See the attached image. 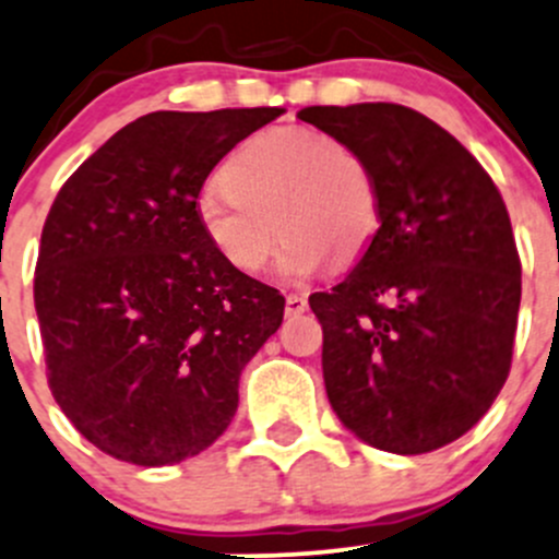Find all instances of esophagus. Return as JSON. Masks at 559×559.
<instances>
[{
	"mask_svg": "<svg viewBox=\"0 0 559 559\" xmlns=\"http://www.w3.org/2000/svg\"><path fill=\"white\" fill-rule=\"evenodd\" d=\"M307 307H309V301H307V296H304V293H287L285 312L290 314V318H296V314H304V312H307Z\"/></svg>",
	"mask_w": 559,
	"mask_h": 559,
	"instance_id": "34e87169",
	"label": "esophagus"
}]
</instances>
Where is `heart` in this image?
<instances>
[{
  "mask_svg": "<svg viewBox=\"0 0 559 559\" xmlns=\"http://www.w3.org/2000/svg\"><path fill=\"white\" fill-rule=\"evenodd\" d=\"M221 188L195 199V223L223 263L258 274L282 234L277 272L301 282L333 258L349 266L382 226L371 164L355 147L312 129H266L221 169ZM278 228L274 229L273 226Z\"/></svg>",
  "mask_w": 559,
  "mask_h": 559,
  "instance_id": "heart-1",
  "label": "heart"
}]
</instances>
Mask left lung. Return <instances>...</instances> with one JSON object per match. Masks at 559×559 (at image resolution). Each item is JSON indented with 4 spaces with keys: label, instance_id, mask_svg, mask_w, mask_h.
Instances as JSON below:
<instances>
[{
    "label": "left lung",
    "instance_id": "obj_1",
    "mask_svg": "<svg viewBox=\"0 0 559 559\" xmlns=\"http://www.w3.org/2000/svg\"><path fill=\"white\" fill-rule=\"evenodd\" d=\"M298 115L364 155L382 195L366 255L309 296L328 401L377 450L447 447L485 417L511 368L522 263L503 199L417 109L368 102Z\"/></svg>",
    "mask_w": 559,
    "mask_h": 559
}]
</instances>
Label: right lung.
Returning <instances> with one entry per match:
<instances>
[{
	"label": "right lung",
	"mask_w": 559,
	"mask_h": 559,
	"mask_svg": "<svg viewBox=\"0 0 559 559\" xmlns=\"http://www.w3.org/2000/svg\"><path fill=\"white\" fill-rule=\"evenodd\" d=\"M280 115H142L50 206L34 274L50 393L115 460L204 452L237 414L241 368L282 325L277 287L234 272L195 223L217 160Z\"/></svg>",
	"instance_id": "right-lung-1"
}]
</instances>
